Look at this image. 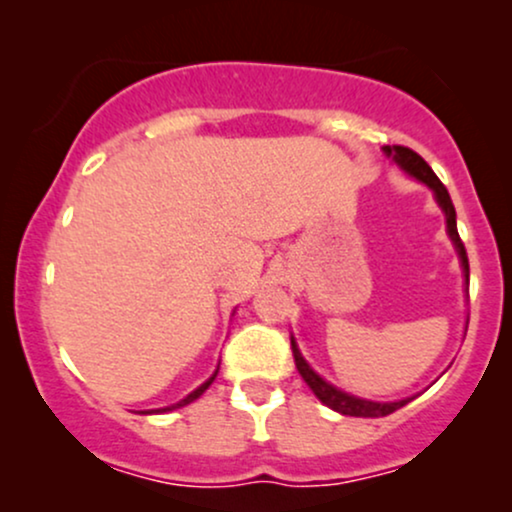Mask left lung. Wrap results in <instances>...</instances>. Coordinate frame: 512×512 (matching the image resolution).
<instances>
[{"label": "left lung", "instance_id": "1", "mask_svg": "<svg viewBox=\"0 0 512 512\" xmlns=\"http://www.w3.org/2000/svg\"><path fill=\"white\" fill-rule=\"evenodd\" d=\"M385 154L395 158L399 166L407 170L409 175H414L416 180L426 182V185L431 187L433 192H436V199H438L440 209L445 211V221H448V233H450L452 243H455L457 252H460L464 279H467V284H469L467 250H464V243H462L460 233H457L455 207H452V199L448 195V190H445V185L438 180V175L433 173V168L428 166L424 158L416 154V151H411L409 146H385ZM291 351H293V361H296L298 373H301V378L305 380V383H308L310 390L315 392V397L320 399L322 404H327V407H330V409L339 411V414H344V416H363V419H375V416L392 414V411H397L399 407H404V404L411 402V399H402V402H370V399H358L354 395H346V392L337 390V387H332L330 383H325V380H322L320 375H317L315 370L310 368L308 363H305V358L301 356V351H298V346H296V342H293V339H291Z\"/></svg>", "mask_w": 512, "mask_h": 512}]
</instances>
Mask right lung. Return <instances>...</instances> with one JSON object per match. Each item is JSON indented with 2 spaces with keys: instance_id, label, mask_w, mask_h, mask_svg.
<instances>
[{
  "instance_id": "obj_1",
  "label": "right lung",
  "mask_w": 512,
  "mask_h": 512,
  "mask_svg": "<svg viewBox=\"0 0 512 512\" xmlns=\"http://www.w3.org/2000/svg\"><path fill=\"white\" fill-rule=\"evenodd\" d=\"M216 373H219V370H216ZM216 373L214 375H211V378L207 380V383H204V385H199L197 387V390L195 392H190V395H187L185 399H180V402L178 404H173V407H168V409H163V411H170V409H178V407H185V404H190V402H195V399L199 397V395H202V392L204 390H207V387L211 385V383H214V378H216ZM146 414H149V411H146Z\"/></svg>"
}]
</instances>
